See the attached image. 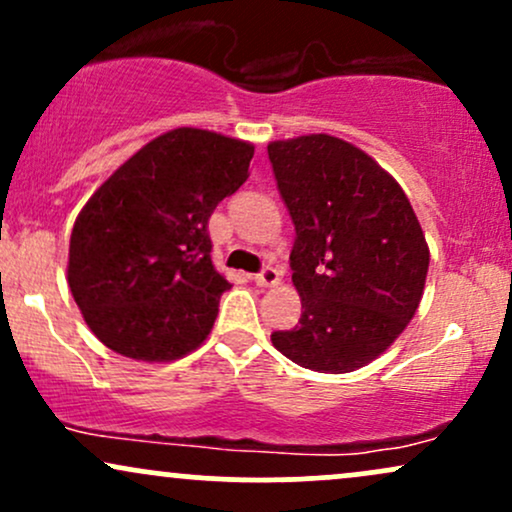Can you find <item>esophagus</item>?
I'll return each mask as SVG.
<instances>
[{"label": "esophagus", "mask_w": 512, "mask_h": 512, "mask_svg": "<svg viewBox=\"0 0 512 512\" xmlns=\"http://www.w3.org/2000/svg\"><path fill=\"white\" fill-rule=\"evenodd\" d=\"M252 279H255V284L257 286H264V289H267V286H276L281 281V274H279V269H274V267H264L260 274H255L252 276Z\"/></svg>", "instance_id": "obj_1"}]
</instances>
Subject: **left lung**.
<instances>
[{"label": "left lung", "mask_w": 512, "mask_h": 512, "mask_svg": "<svg viewBox=\"0 0 512 512\" xmlns=\"http://www.w3.org/2000/svg\"><path fill=\"white\" fill-rule=\"evenodd\" d=\"M296 240L301 320L272 344L317 373H351L378 358L419 308L428 245L397 180L330 134L267 146Z\"/></svg>", "instance_id": "left-lung-1"}]
</instances>
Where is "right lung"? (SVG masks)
<instances>
[{"mask_svg": "<svg viewBox=\"0 0 512 512\" xmlns=\"http://www.w3.org/2000/svg\"><path fill=\"white\" fill-rule=\"evenodd\" d=\"M255 146L209 129L156 137L76 216L67 281L108 349L166 363L195 351L231 284L211 262L209 216L245 180Z\"/></svg>", "mask_w": 512, "mask_h": 512, "instance_id": "right-lung-1", "label": "right lung"}]
</instances>
